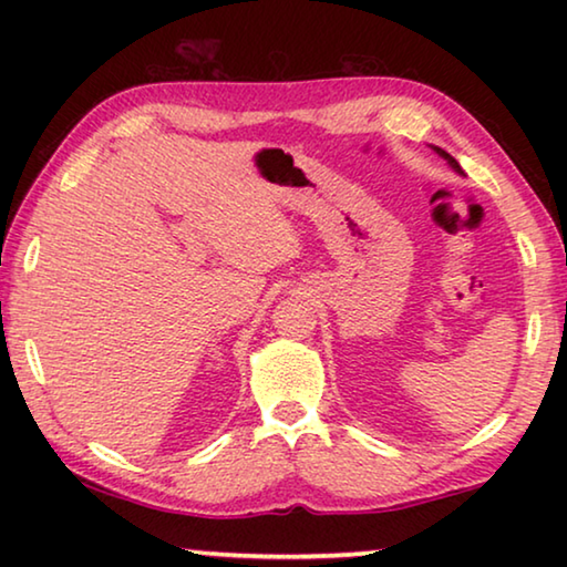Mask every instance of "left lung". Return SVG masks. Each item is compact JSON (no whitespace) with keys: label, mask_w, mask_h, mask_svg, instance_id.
Masks as SVG:
<instances>
[{"label":"left lung","mask_w":567,"mask_h":567,"mask_svg":"<svg viewBox=\"0 0 567 567\" xmlns=\"http://www.w3.org/2000/svg\"><path fill=\"white\" fill-rule=\"evenodd\" d=\"M433 150L437 152V155H440V157H443V159L447 162V165H450V167H453V169L457 172V175H463V169H460V165H457V159H455L453 155H447V152H445V150H440V147H433Z\"/></svg>","instance_id":"left-lung-1"}]
</instances>
